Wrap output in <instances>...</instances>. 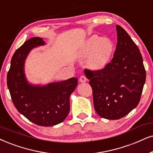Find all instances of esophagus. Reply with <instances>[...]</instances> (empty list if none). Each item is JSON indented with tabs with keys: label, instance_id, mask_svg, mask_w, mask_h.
Returning <instances> with one entry per match:
<instances>
[{
	"label": "esophagus",
	"instance_id": "34e87169",
	"mask_svg": "<svg viewBox=\"0 0 153 153\" xmlns=\"http://www.w3.org/2000/svg\"><path fill=\"white\" fill-rule=\"evenodd\" d=\"M87 81V78L85 75H82L80 78V82H85Z\"/></svg>",
	"mask_w": 153,
	"mask_h": 153
}]
</instances>
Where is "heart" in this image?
Returning a JSON list of instances; mask_svg holds the SVG:
<instances>
[{
  "label": "heart",
  "instance_id": "1",
  "mask_svg": "<svg viewBox=\"0 0 153 153\" xmlns=\"http://www.w3.org/2000/svg\"><path fill=\"white\" fill-rule=\"evenodd\" d=\"M114 51V44L109 38L93 35L83 44L80 55L88 57V65L93 71L102 70L109 64Z\"/></svg>",
  "mask_w": 153,
  "mask_h": 153
}]
</instances>
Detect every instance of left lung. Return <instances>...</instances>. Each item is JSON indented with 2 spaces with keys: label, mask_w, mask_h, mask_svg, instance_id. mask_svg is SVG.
Listing matches in <instances>:
<instances>
[{
  "label": "left lung",
  "mask_w": 153,
  "mask_h": 153,
  "mask_svg": "<svg viewBox=\"0 0 153 153\" xmlns=\"http://www.w3.org/2000/svg\"><path fill=\"white\" fill-rule=\"evenodd\" d=\"M111 62L101 71H85L92 88L94 109L109 120L121 119L138 105L146 82V70L138 46L119 25Z\"/></svg>",
  "instance_id": "left-lung-1"
}]
</instances>
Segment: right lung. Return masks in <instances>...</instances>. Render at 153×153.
Segmentation results:
<instances>
[{"mask_svg": "<svg viewBox=\"0 0 153 153\" xmlns=\"http://www.w3.org/2000/svg\"><path fill=\"white\" fill-rule=\"evenodd\" d=\"M42 38L32 37L15 51L7 75L11 98L21 114L38 126H51L63 122L70 111V96L78 85L71 78L47 84H32L27 78L25 64L34 48L45 45Z\"/></svg>", "mask_w": 153, "mask_h": 153, "instance_id": "add662e5", "label": "right lung"}]
</instances>
